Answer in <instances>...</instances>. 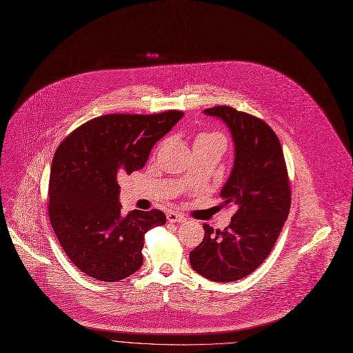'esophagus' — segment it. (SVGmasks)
<instances>
[{"label":"esophagus","mask_w":353,"mask_h":353,"mask_svg":"<svg viewBox=\"0 0 353 353\" xmlns=\"http://www.w3.org/2000/svg\"><path fill=\"white\" fill-rule=\"evenodd\" d=\"M166 217H168V221H170V223H184L187 220V217L184 214H181L179 212H173V210L168 212Z\"/></svg>","instance_id":"1"}]
</instances>
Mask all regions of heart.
Segmentation results:
<instances>
[{
    "label": "heart",
    "mask_w": 353,
    "mask_h": 353,
    "mask_svg": "<svg viewBox=\"0 0 353 353\" xmlns=\"http://www.w3.org/2000/svg\"><path fill=\"white\" fill-rule=\"evenodd\" d=\"M212 136H216V134H199L198 137H196V140H201V139H208V137H212ZM195 140V141H196Z\"/></svg>",
    "instance_id": "b5f03b06"
}]
</instances>
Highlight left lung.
Returning a JSON list of instances; mask_svg holds the SVG:
<instances>
[{
	"label": "left lung",
	"mask_w": 353,
	"mask_h": 353,
	"mask_svg": "<svg viewBox=\"0 0 353 353\" xmlns=\"http://www.w3.org/2000/svg\"><path fill=\"white\" fill-rule=\"evenodd\" d=\"M203 113L230 130L234 162L220 196L237 210L221 231L203 225L190 263L202 277L228 283L247 277L269 256L288 217L291 191L280 140L263 121L225 105Z\"/></svg>",
	"instance_id": "8db88e82"
}]
</instances>
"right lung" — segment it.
I'll use <instances>...</instances> for the list:
<instances>
[{"instance_id":"1","label":"right lung","mask_w":353,"mask_h":353,"mask_svg":"<svg viewBox=\"0 0 353 353\" xmlns=\"http://www.w3.org/2000/svg\"><path fill=\"white\" fill-rule=\"evenodd\" d=\"M184 116L105 114L76 129L58 147L50 174V220L72 263L99 281H119L143 265L144 236L163 225L154 209L123 214L117 177L140 170L154 145Z\"/></svg>"}]
</instances>
